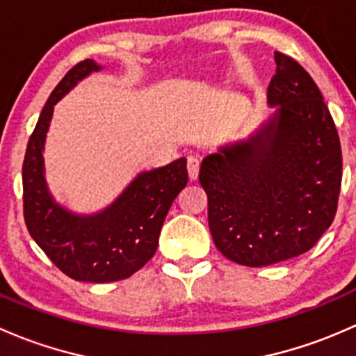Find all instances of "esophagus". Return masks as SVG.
Listing matches in <instances>:
<instances>
[{"instance_id": "34e87169", "label": "esophagus", "mask_w": 356, "mask_h": 356, "mask_svg": "<svg viewBox=\"0 0 356 356\" xmlns=\"http://www.w3.org/2000/svg\"><path fill=\"white\" fill-rule=\"evenodd\" d=\"M199 166H200L199 157L190 156L188 161H186V168H188L190 179H197V177H199Z\"/></svg>"}]
</instances>
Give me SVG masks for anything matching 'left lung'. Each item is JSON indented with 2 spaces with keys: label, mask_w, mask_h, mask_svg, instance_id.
Here are the masks:
<instances>
[{
  "label": "left lung",
  "mask_w": 356,
  "mask_h": 356,
  "mask_svg": "<svg viewBox=\"0 0 356 356\" xmlns=\"http://www.w3.org/2000/svg\"><path fill=\"white\" fill-rule=\"evenodd\" d=\"M274 60V115L248 140L209 154L199 175L216 247L248 267L309 252L334 221L341 190V144L321 90L291 56L276 51Z\"/></svg>",
  "instance_id": "1"
}]
</instances>
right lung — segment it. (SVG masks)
<instances>
[{
	"label": "right lung",
	"instance_id": "right-lung-1",
	"mask_svg": "<svg viewBox=\"0 0 356 356\" xmlns=\"http://www.w3.org/2000/svg\"><path fill=\"white\" fill-rule=\"evenodd\" d=\"M99 67L76 63L54 87L29 138L22 166L24 218L29 233L51 262L75 281L111 283L127 280L157 250L159 233L171 204L188 183L186 159L144 171L104 211L73 214L54 202L44 178V140L54 104Z\"/></svg>",
	"mask_w": 356,
	"mask_h": 356
}]
</instances>
